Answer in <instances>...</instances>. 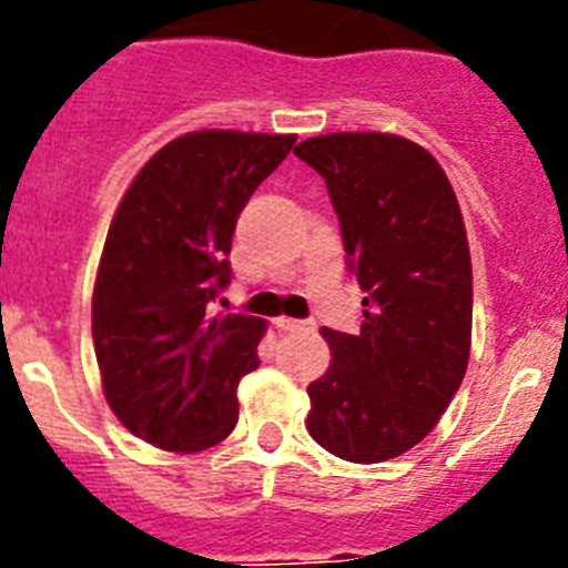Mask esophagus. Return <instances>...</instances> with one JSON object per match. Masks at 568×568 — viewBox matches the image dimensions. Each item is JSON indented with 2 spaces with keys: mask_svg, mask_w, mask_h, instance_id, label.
Masks as SVG:
<instances>
[{
  "mask_svg": "<svg viewBox=\"0 0 568 568\" xmlns=\"http://www.w3.org/2000/svg\"><path fill=\"white\" fill-rule=\"evenodd\" d=\"M275 327L284 329V333H315V321L313 318H307V321L278 318V321H275Z\"/></svg>",
  "mask_w": 568,
  "mask_h": 568,
  "instance_id": "esophagus-1",
  "label": "esophagus"
}]
</instances>
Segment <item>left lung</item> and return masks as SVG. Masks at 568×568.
<instances>
[{
	"label": "left lung",
	"instance_id": "1",
	"mask_svg": "<svg viewBox=\"0 0 568 568\" xmlns=\"http://www.w3.org/2000/svg\"><path fill=\"white\" fill-rule=\"evenodd\" d=\"M293 153L327 182L346 270L366 293L358 333L321 329L333 364L307 386V429L338 458L381 464L433 433L464 381L471 261L458 199L400 135H315Z\"/></svg>",
	"mask_w": 568,
	"mask_h": 568
}]
</instances>
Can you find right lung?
Masks as SVG:
<instances>
[{"mask_svg": "<svg viewBox=\"0 0 568 568\" xmlns=\"http://www.w3.org/2000/svg\"><path fill=\"white\" fill-rule=\"evenodd\" d=\"M295 135L199 130L164 144L115 210L93 290L104 395L130 433L199 453L233 433L264 321L213 315L235 222Z\"/></svg>", "mask_w": 568, "mask_h": 568, "instance_id": "add662e5", "label": "right lung"}]
</instances>
